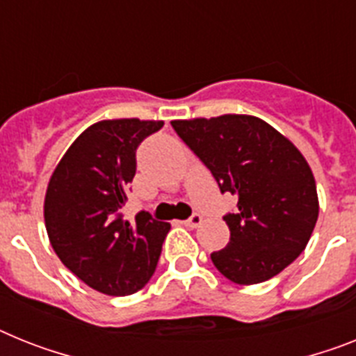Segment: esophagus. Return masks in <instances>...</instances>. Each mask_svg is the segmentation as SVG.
I'll return each mask as SVG.
<instances>
[{"instance_id":"34e87169","label":"esophagus","mask_w":356,"mask_h":356,"mask_svg":"<svg viewBox=\"0 0 356 356\" xmlns=\"http://www.w3.org/2000/svg\"><path fill=\"white\" fill-rule=\"evenodd\" d=\"M201 222H202V215L193 213L190 219L184 220V226H188V228H197V226H201Z\"/></svg>"}]
</instances>
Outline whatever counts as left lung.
Segmentation results:
<instances>
[{
  "label": "left lung",
  "mask_w": 356,
  "mask_h": 356,
  "mask_svg": "<svg viewBox=\"0 0 356 356\" xmlns=\"http://www.w3.org/2000/svg\"><path fill=\"white\" fill-rule=\"evenodd\" d=\"M179 137L210 168L220 192L237 197L224 217L229 243L211 262L235 284L279 275L309 243L318 219L313 172L297 146L262 119L246 113L175 119Z\"/></svg>",
  "instance_id": "8db88e82"
}]
</instances>
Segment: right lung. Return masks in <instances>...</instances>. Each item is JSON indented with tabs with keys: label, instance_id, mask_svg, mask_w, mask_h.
Returning a JSON list of instances; mask_svg holds the SVG:
<instances>
[{
	"label": "right lung",
	"instance_id": "1",
	"mask_svg": "<svg viewBox=\"0 0 356 356\" xmlns=\"http://www.w3.org/2000/svg\"><path fill=\"white\" fill-rule=\"evenodd\" d=\"M164 121L104 119L65 152L44 193V226L59 261L86 286L112 297L132 295L154 275L168 222L141 211L122 219L136 150Z\"/></svg>",
	"mask_w": 356,
	"mask_h": 356
}]
</instances>
